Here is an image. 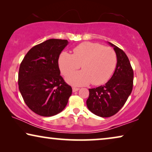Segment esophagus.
Instances as JSON below:
<instances>
[{
  "mask_svg": "<svg viewBox=\"0 0 152 152\" xmlns=\"http://www.w3.org/2000/svg\"><path fill=\"white\" fill-rule=\"evenodd\" d=\"M79 88H76V87H72V92H76V91H79Z\"/></svg>",
  "mask_w": 152,
  "mask_h": 152,
  "instance_id": "esophagus-1",
  "label": "esophagus"
}]
</instances>
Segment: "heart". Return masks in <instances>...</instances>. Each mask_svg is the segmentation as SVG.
<instances>
[{
  "instance_id": "heart-1",
  "label": "heart",
  "mask_w": 152,
  "mask_h": 152,
  "mask_svg": "<svg viewBox=\"0 0 152 152\" xmlns=\"http://www.w3.org/2000/svg\"><path fill=\"white\" fill-rule=\"evenodd\" d=\"M72 55L61 53L59 66L61 73L67 75L82 65V71L66 77V81L75 86L91 84L98 86L111 78L117 66V55L110 47L97 43L86 41L75 48Z\"/></svg>"
}]
</instances>
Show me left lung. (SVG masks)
I'll return each mask as SVG.
<instances>
[{
  "label": "left lung",
  "instance_id": "left-lung-1",
  "mask_svg": "<svg viewBox=\"0 0 152 152\" xmlns=\"http://www.w3.org/2000/svg\"><path fill=\"white\" fill-rule=\"evenodd\" d=\"M109 43L117 55L115 72L104 86L88 89L86 100L88 109L102 118L111 117L121 109L132 93L134 82V71L125 53L113 43Z\"/></svg>",
  "mask_w": 152,
  "mask_h": 152
}]
</instances>
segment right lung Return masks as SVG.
<instances>
[{"instance_id": "add662e5", "label": "right lung", "mask_w": 152, "mask_h": 152, "mask_svg": "<svg viewBox=\"0 0 152 152\" xmlns=\"http://www.w3.org/2000/svg\"><path fill=\"white\" fill-rule=\"evenodd\" d=\"M68 43L65 39H48L32 48L20 63L18 88L25 103L39 115L50 117L61 112L72 94L58 64Z\"/></svg>"}]
</instances>
